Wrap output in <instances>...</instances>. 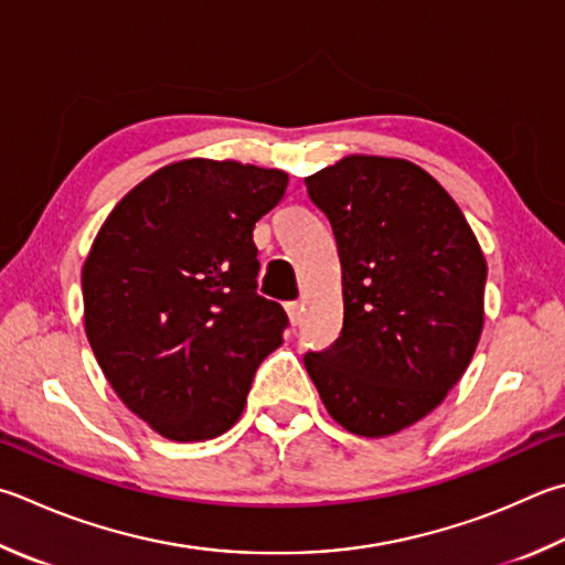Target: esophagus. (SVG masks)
I'll list each match as a JSON object with an SVG mask.
<instances>
[{"label":"esophagus","instance_id":"1","mask_svg":"<svg viewBox=\"0 0 565 565\" xmlns=\"http://www.w3.org/2000/svg\"><path fill=\"white\" fill-rule=\"evenodd\" d=\"M287 319H290L292 327L300 324V319H302V305H300V302H290V305H287Z\"/></svg>","mask_w":565,"mask_h":565}]
</instances>
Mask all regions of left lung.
Masks as SVG:
<instances>
[{
  "label": "left lung",
  "instance_id": "8db88e82",
  "mask_svg": "<svg viewBox=\"0 0 565 565\" xmlns=\"http://www.w3.org/2000/svg\"><path fill=\"white\" fill-rule=\"evenodd\" d=\"M342 263L344 324L305 369L327 413L361 438L425 418L470 366L487 260L460 206L423 167L349 154L305 179Z\"/></svg>",
  "mask_w": 565,
  "mask_h": 565
}]
</instances>
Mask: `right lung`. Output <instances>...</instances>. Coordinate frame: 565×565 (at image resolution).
Segmentation results:
<instances>
[{
  "label": "right lung",
  "instance_id": "1",
  "mask_svg": "<svg viewBox=\"0 0 565 565\" xmlns=\"http://www.w3.org/2000/svg\"><path fill=\"white\" fill-rule=\"evenodd\" d=\"M282 169L191 157L117 201L83 263L85 337L113 391L174 443L236 425L287 315L258 292L253 228Z\"/></svg>",
  "mask_w": 565,
  "mask_h": 565
}]
</instances>
